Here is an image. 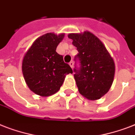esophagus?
<instances>
[{"label": "esophagus", "mask_w": 135, "mask_h": 135, "mask_svg": "<svg viewBox=\"0 0 135 135\" xmlns=\"http://www.w3.org/2000/svg\"><path fill=\"white\" fill-rule=\"evenodd\" d=\"M69 65H70V66H71V67L72 68V69H73V67H74V61H70L69 62Z\"/></svg>", "instance_id": "esophagus-1"}]
</instances>
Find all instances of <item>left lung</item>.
Returning a JSON list of instances; mask_svg holds the SVG:
<instances>
[{
	"label": "left lung",
	"mask_w": 135,
	"mask_h": 135,
	"mask_svg": "<svg viewBox=\"0 0 135 135\" xmlns=\"http://www.w3.org/2000/svg\"><path fill=\"white\" fill-rule=\"evenodd\" d=\"M72 44L77 47L80 67L75 66L74 78L78 91L90 100L100 99L107 94L113 83L115 64L102 42L93 33H69Z\"/></svg>",
	"instance_id": "obj_1"
}]
</instances>
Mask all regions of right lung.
Wrapping results in <instances>:
<instances>
[{
	"instance_id": "right-lung-1",
	"label": "right lung",
	"mask_w": 135,
	"mask_h": 135,
	"mask_svg": "<svg viewBox=\"0 0 135 135\" xmlns=\"http://www.w3.org/2000/svg\"><path fill=\"white\" fill-rule=\"evenodd\" d=\"M64 33H47L39 37L25 54L22 61L24 80L32 92L42 97L54 94L60 89L72 69L56 52Z\"/></svg>"
}]
</instances>
